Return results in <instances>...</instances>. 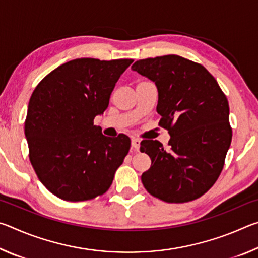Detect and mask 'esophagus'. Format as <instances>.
I'll list each match as a JSON object with an SVG mask.
<instances>
[{"label": "esophagus", "instance_id": "obj_1", "mask_svg": "<svg viewBox=\"0 0 258 258\" xmlns=\"http://www.w3.org/2000/svg\"><path fill=\"white\" fill-rule=\"evenodd\" d=\"M132 147L134 148V150H139V148H140V140L139 139H132Z\"/></svg>", "mask_w": 258, "mask_h": 258}]
</instances>
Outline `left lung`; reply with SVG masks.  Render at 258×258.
Masks as SVG:
<instances>
[{
  "label": "left lung",
  "instance_id": "obj_1",
  "mask_svg": "<svg viewBox=\"0 0 258 258\" xmlns=\"http://www.w3.org/2000/svg\"><path fill=\"white\" fill-rule=\"evenodd\" d=\"M132 71L155 82L159 125L171 135L167 150L157 140L141 142L151 159L143 185L166 203L202 197L220 176L232 140L228 99L206 68L180 55L138 60Z\"/></svg>",
  "mask_w": 258,
  "mask_h": 258
}]
</instances>
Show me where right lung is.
Listing matches in <instances>:
<instances>
[{
    "label": "right lung",
    "instance_id": "obj_1",
    "mask_svg": "<svg viewBox=\"0 0 258 258\" xmlns=\"http://www.w3.org/2000/svg\"><path fill=\"white\" fill-rule=\"evenodd\" d=\"M132 62L75 59L35 87L25 120L29 160L42 184L58 198L84 202L110 187L131 140L124 134L104 137L93 120L108 108L113 87Z\"/></svg>",
    "mask_w": 258,
    "mask_h": 258
}]
</instances>
